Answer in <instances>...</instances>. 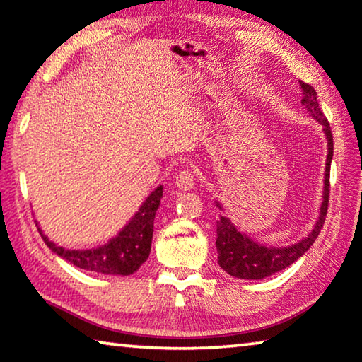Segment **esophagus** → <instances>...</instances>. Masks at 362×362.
<instances>
[{"label": "esophagus", "instance_id": "obj_1", "mask_svg": "<svg viewBox=\"0 0 362 362\" xmlns=\"http://www.w3.org/2000/svg\"><path fill=\"white\" fill-rule=\"evenodd\" d=\"M175 187L182 192H188L194 187V175L192 170H180L175 175Z\"/></svg>", "mask_w": 362, "mask_h": 362}]
</instances>
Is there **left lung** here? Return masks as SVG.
<instances>
[{"label": "left lung", "mask_w": 362, "mask_h": 362, "mask_svg": "<svg viewBox=\"0 0 362 362\" xmlns=\"http://www.w3.org/2000/svg\"><path fill=\"white\" fill-rule=\"evenodd\" d=\"M300 87L303 91L301 105L305 106L306 112L313 116L317 122L322 125L324 135L327 139V160H325V174H324V192H322V203H320L319 216L315 219L313 230L309 232L305 238L300 240L293 245L288 246H267L262 245L256 240L250 238L248 235L240 232L235 223L226 216H219L217 221V262L219 266L230 274L235 279L243 280H261L266 279L279 271H284L295 261L306 253L311 248L313 243L317 238V235L322 228L327 216V206H329V193H330V164L332 156H334V136H332L330 124L325 119L324 112L320 111L317 93L315 90L305 82L300 80ZM217 208L222 209L219 202H216Z\"/></svg>", "instance_id": "obj_1"}]
</instances>
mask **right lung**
<instances>
[{
	"instance_id": "1",
	"label": "right lung",
	"mask_w": 362,
	"mask_h": 362,
	"mask_svg": "<svg viewBox=\"0 0 362 362\" xmlns=\"http://www.w3.org/2000/svg\"><path fill=\"white\" fill-rule=\"evenodd\" d=\"M163 198V185L154 188L135 216L107 243L91 250H67L56 245L40 228L45 245L67 262L85 271L105 275H130L140 269L151 251L154 216Z\"/></svg>"
}]
</instances>
